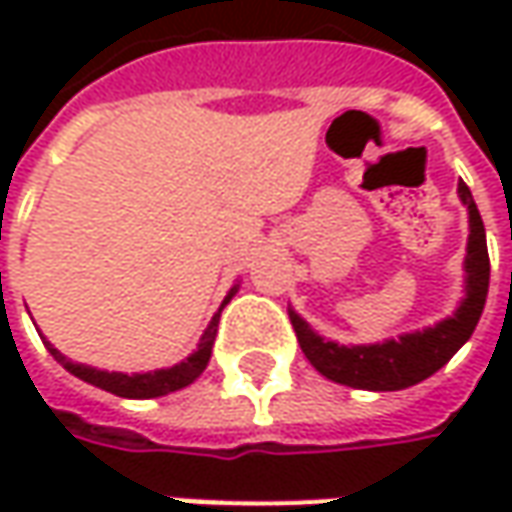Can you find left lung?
<instances>
[{
    "label": "left lung",
    "mask_w": 512,
    "mask_h": 512,
    "mask_svg": "<svg viewBox=\"0 0 512 512\" xmlns=\"http://www.w3.org/2000/svg\"><path fill=\"white\" fill-rule=\"evenodd\" d=\"M459 199L467 207L470 236L464 256V299L453 310V316L433 327H422L376 344H339L319 336L293 307L287 310L302 353L325 379L356 390H404L442 370L456 356V350L473 336L487 302L490 256L479 207L464 182H459Z\"/></svg>",
    "instance_id": "1"
}]
</instances>
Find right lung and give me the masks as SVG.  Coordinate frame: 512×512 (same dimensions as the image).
I'll return each mask as SVG.
<instances>
[{
    "instance_id": "obj_1",
    "label": "right lung",
    "mask_w": 512,
    "mask_h": 512,
    "mask_svg": "<svg viewBox=\"0 0 512 512\" xmlns=\"http://www.w3.org/2000/svg\"><path fill=\"white\" fill-rule=\"evenodd\" d=\"M236 290H239V282L227 290L222 307L236 296ZM222 307L213 313L210 325L205 327V333H202V339H199V347H196L187 359H182L179 364H173V367L148 370V373H130L128 376V373H116V370L110 373V370H99V367H90V364L70 362L68 356L59 353L48 339H42V342H45V347L50 350V356L62 364L68 373H73L76 379L93 384V387H99V390H108L113 396H122V399H156V396H168L173 390H182V387L193 384L202 373H205L207 362H210V353H213V342H216V330H219Z\"/></svg>"
}]
</instances>
